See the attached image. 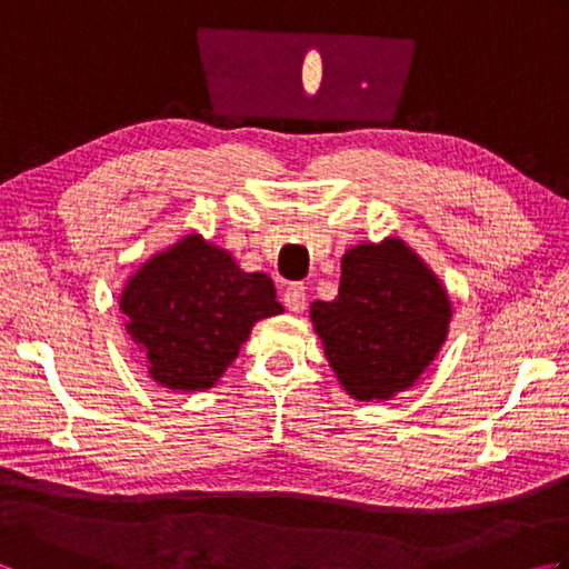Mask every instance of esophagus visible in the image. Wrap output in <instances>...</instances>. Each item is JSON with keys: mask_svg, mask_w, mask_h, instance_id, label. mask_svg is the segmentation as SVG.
<instances>
[{"mask_svg": "<svg viewBox=\"0 0 569 569\" xmlns=\"http://www.w3.org/2000/svg\"><path fill=\"white\" fill-rule=\"evenodd\" d=\"M283 303L291 312H303L308 306V293H306V286L303 283H293L286 288L283 293Z\"/></svg>", "mask_w": 569, "mask_h": 569, "instance_id": "obj_1", "label": "esophagus"}]
</instances>
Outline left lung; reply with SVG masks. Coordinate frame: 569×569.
Returning <instances> with one entry per match:
<instances>
[{"instance_id":"8db88e82","label":"left lung","mask_w":569,"mask_h":569,"mask_svg":"<svg viewBox=\"0 0 569 569\" xmlns=\"http://www.w3.org/2000/svg\"><path fill=\"white\" fill-rule=\"evenodd\" d=\"M310 318L345 391L386 401L440 352L452 306L401 239H383L345 253L337 298L312 303Z\"/></svg>"}]
</instances>
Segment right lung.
I'll use <instances>...</instances> for the list:
<instances>
[{
  "label": "right lung",
  "instance_id": "obj_1",
  "mask_svg": "<svg viewBox=\"0 0 569 569\" xmlns=\"http://www.w3.org/2000/svg\"><path fill=\"white\" fill-rule=\"evenodd\" d=\"M127 332L166 389L200 391L222 377L253 322L283 312L266 273L241 271L198 234L156 253L119 300Z\"/></svg>",
  "mask_w": 569,
  "mask_h": 569
}]
</instances>
